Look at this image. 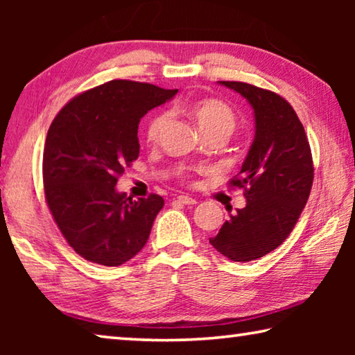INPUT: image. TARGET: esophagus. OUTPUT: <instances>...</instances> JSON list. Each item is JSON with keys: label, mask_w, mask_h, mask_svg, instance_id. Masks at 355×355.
I'll return each mask as SVG.
<instances>
[{"label": "esophagus", "mask_w": 355, "mask_h": 355, "mask_svg": "<svg viewBox=\"0 0 355 355\" xmlns=\"http://www.w3.org/2000/svg\"><path fill=\"white\" fill-rule=\"evenodd\" d=\"M177 200H178L180 203H183V205H196V203H197V200H196V199H192V197H189V196H184V194L178 196V197H177Z\"/></svg>", "instance_id": "34e87169"}]
</instances>
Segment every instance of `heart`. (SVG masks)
Segmentation results:
<instances>
[{"label":"heart","mask_w":355,"mask_h":355,"mask_svg":"<svg viewBox=\"0 0 355 355\" xmlns=\"http://www.w3.org/2000/svg\"><path fill=\"white\" fill-rule=\"evenodd\" d=\"M189 116L196 120L197 127L203 135L211 133V131L224 130L232 133L236 125L235 112L232 111L230 106H227L224 101L216 98H202L197 101H192L188 106ZM167 122V114L159 112L148 120L146 128V137L147 141L153 142L158 139V136L163 131L164 125Z\"/></svg>","instance_id":"1"}]
</instances>
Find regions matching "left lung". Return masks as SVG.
Returning <instances> with one entry per match:
<instances>
[{
	"instance_id": "obj_1",
	"label": "left lung",
	"mask_w": 355,
	"mask_h": 355,
	"mask_svg": "<svg viewBox=\"0 0 355 355\" xmlns=\"http://www.w3.org/2000/svg\"><path fill=\"white\" fill-rule=\"evenodd\" d=\"M249 101L255 136L230 184L244 189L245 207L230 214L213 248L232 261L261 258L285 241L309 200L313 159L293 106L280 95L239 81H219Z\"/></svg>"
}]
</instances>
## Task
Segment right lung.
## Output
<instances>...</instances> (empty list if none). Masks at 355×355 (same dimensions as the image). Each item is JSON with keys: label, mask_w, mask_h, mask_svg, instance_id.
Wrapping results in <instances>:
<instances>
[{"label": "right lung", "mask_w": 355, "mask_h": 355, "mask_svg": "<svg viewBox=\"0 0 355 355\" xmlns=\"http://www.w3.org/2000/svg\"><path fill=\"white\" fill-rule=\"evenodd\" d=\"M177 92L112 80L71 98L50 125L45 200L70 248L87 261L120 266L146 245L163 197L133 200L116 184L139 156L141 119Z\"/></svg>", "instance_id": "add662e5"}]
</instances>
